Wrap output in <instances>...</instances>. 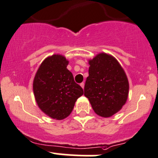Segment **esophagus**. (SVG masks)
Listing matches in <instances>:
<instances>
[{
    "instance_id": "esophagus-1",
    "label": "esophagus",
    "mask_w": 158,
    "mask_h": 158,
    "mask_svg": "<svg viewBox=\"0 0 158 158\" xmlns=\"http://www.w3.org/2000/svg\"><path fill=\"white\" fill-rule=\"evenodd\" d=\"M81 87H82L83 89H84V82H82L81 84Z\"/></svg>"
}]
</instances>
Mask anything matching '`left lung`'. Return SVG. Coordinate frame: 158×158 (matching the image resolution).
<instances>
[{
	"label": "left lung",
	"instance_id": "8db88e82",
	"mask_svg": "<svg viewBox=\"0 0 158 158\" xmlns=\"http://www.w3.org/2000/svg\"><path fill=\"white\" fill-rule=\"evenodd\" d=\"M89 64L84 96L97 114L108 118L119 111L126 103L128 80L118 60L107 54L97 55Z\"/></svg>",
	"mask_w": 158,
	"mask_h": 158
}]
</instances>
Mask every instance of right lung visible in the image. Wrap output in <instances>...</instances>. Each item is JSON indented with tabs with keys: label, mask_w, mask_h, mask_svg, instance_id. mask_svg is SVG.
Here are the masks:
<instances>
[{
	"label": "right lung",
	"mask_w": 158,
	"mask_h": 158,
	"mask_svg": "<svg viewBox=\"0 0 158 158\" xmlns=\"http://www.w3.org/2000/svg\"><path fill=\"white\" fill-rule=\"evenodd\" d=\"M64 56L54 54L45 59L34 77L33 90L40 110L53 119L62 120L70 115L77 98L84 94L67 69Z\"/></svg>",
	"instance_id": "right-lung-1"
}]
</instances>
